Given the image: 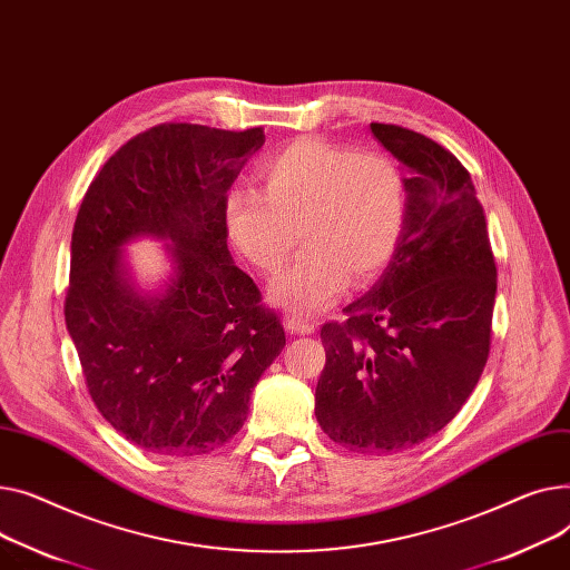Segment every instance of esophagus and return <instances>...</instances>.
<instances>
[{
  "label": "esophagus",
  "mask_w": 570,
  "mask_h": 570,
  "mask_svg": "<svg viewBox=\"0 0 570 570\" xmlns=\"http://www.w3.org/2000/svg\"><path fill=\"white\" fill-rule=\"evenodd\" d=\"M285 328L289 333H298V336H311V333H315V322L308 320V317H298V315H287L285 317Z\"/></svg>",
  "instance_id": "esophagus-1"
}]
</instances>
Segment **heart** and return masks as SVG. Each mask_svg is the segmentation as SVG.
<instances>
[{
	"instance_id": "heart-1",
	"label": "heart",
	"mask_w": 570,
	"mask_h": 570,
	"mask_svg": "<svg viewBox=\"0 0 570 570\" xmlns=\"http://www.w3.org/2000/svg\"><path fill=\"white\" fill-rule=\"evenodd\" d=\"M264 195L232 190L223 205L229 242L264 274L306 250L269 285L276 306L313 315L336 301L350 278L373 281L391 262L407 220V186L382 154L326 140H298L257 165Z\"/></svg>"
}]
</instances>
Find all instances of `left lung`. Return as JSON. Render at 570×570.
Wrapping results in <instances>:
<instances>
[{"mask_svg": "<svg viewBox=\"0 0 570 570\" xmlns=\"http://www.w3.org/2000/svg\"><path fill=\"white\" fill-rule=\"evenodd\" d=\"M407 173V220L380 281L328 322L315 416L356 453H395L438 434L474 391L490 352L497 266L470 173L442 145L371 124Z\"/></svg>", "mask_w": 570, "mask_h": 570, "instance_id": "left-lung-1", "label": "left lung"}]
</instances>
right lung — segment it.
I'll list each match as a JSON object with an SVG mask.
<instances>
[{
	"instance_id": "add662e5",
	"label": "right lung",
	"mask_w": 570,
	"mask_h": 570,
	"mask_svg": "<svg viewBox=\"0 0 570 570\" xmlns=\"http://www.w3.org/2000/svg\"><path fill=\"white\" fill-rule=\"evenodd\" d=\"M264 130L160 124L96 175L71 239L66 328L98 412L156 455H203L237 434L262 373L285 347L232 262L223 205ZM165 240L171 272L137 283L125 246Z\"/></svg>"
}]
</instances>
